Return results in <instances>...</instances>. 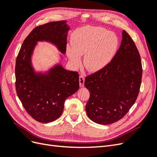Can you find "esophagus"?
<instances>
[{
	"instance_id": "esophagus-1",
	"label": "esophagus",
	"mask_w": 157,
	"mask_h": 157,
	"mask_svg": "<svg viewBox=\"0 0 157 157\" xmlns=\"http://www.w3.org/2000/svg\"><path fill=\"white\" fill-rule=\"evenodd\" d=\"M84 80L85 78L83 75H80L79 77V83H80V87H83L84 86Z\"/></svg>"
}]
</instances>
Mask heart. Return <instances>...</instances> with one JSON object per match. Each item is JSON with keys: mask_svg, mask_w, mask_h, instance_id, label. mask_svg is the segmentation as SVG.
I'll return each instance as SVG.
<instances>
[{"mask_svg": "<svg viewBox=\"0 0 157 157\" xmlns=\"http://www.w3.org/2000/svg\"><path fill=\"white\" fill-rule=\"evenodd\" d=\"M73 46L67 47V54L75 67L81 64L84 55V65L92 72L100 71L111 62L118 46L115 33L99 27L86 26L76 31L72 36Z\"/></svg>", "mask_w": 157, "mask_h": 157, "instance_id": "heart-1", "label": "heart"}]
</instances>
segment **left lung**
<instances>
[{"instance_id": "1", "label": "left lung", "mask_w": 157, "mask_h": 157, "mask_svg": "<svg viewBox=\"0 0 157 157\" xmlns=\"http://www.w3.org/2000/svg\"><path fill=\"white\" fill-rule=\"evenodd\" d=\"M142 73L139 51L124 30L121 46L111 62L85 78L84 86L90 91L88 117L104 125L121 120L138 96Z\"/></svg>"}]
</instances>
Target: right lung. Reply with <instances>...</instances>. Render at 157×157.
I'll use <instances>...</instances> for the list:
<instances>
[{
	"mask_svg": "<svg viewBox=\"0 0 157 157\" xmlns=\"http://www.w3.org/2000/svg\"><path fill=\"white\" fill-rule=\"evenodd\" d=\"M65 21H52L37 26L23 41L16 61V90L27 113L39 122L54 121L61 116L65 99L79 88V75L60 65L47 75L36 74L31 56L37 41L47 40L65 54L69 29Z\"/></svg>",
	"mask_w": 157,
	"mask_h": 157,
	"instance_id": "right-lung-1",
	"label": "right lung"
}]
</instances>
